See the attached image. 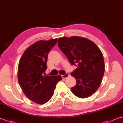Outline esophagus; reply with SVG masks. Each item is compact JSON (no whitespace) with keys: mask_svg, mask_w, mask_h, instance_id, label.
Segmentation results:
<instances>
[{"mask_svg":"<svg viewBox=\"0 0 123 123\" xmlns=\"http://www.w3.org/2000/svg\"><path fill=\"white\" fill-rule=\"evenodd\" d=\"M69 76V74H68V73H67V74H66V75H62V78H63V79H66V78H68Z\"/></svg>","mask_w":123,"mask_h":123,"instance_id":"obj_1","label":"esophagus"}]
</instances>
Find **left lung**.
Masks as SVG:
<instances>
[{"label": "left lung", "mask_w": 123, "mask_h": 123, "mask_svg": "<svg viewBox=\"0 0 123 123\" xmlns=\"http://www.w3.org/2000/svg\"><path fill=\"white\" fill-rule=\"evenodd\" d=\"M57 45L72 65L77 68L71 74L76 79L72 92L80 98H86L97 90L102 81L105 63L103 54L93 42L80 36L59 38Z\"/></svg>", "instance_id": "8db88e82"}]
</instances>
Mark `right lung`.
I'll list each match as a JSON object with an SVG mask.
<instances>
[{
  "label": "right lung",
  "instance_id": "1",
  "mask_svg": "<svg viewBox=\"0 0 123 123\" xmlns=\"http://www.w3.org/2000/svg\"><path fill=\"white\" fill-rule=\"evenodd\" d=\"M57 40H40L33 44L26 49L18 64L17 76L20 88L28 99L40 105L51 98L57 83L62 79L60 75H45L48 55Z\"/></svg>",
  "mask_w": 123,
  "mask_h": 123
}]
</instances>
